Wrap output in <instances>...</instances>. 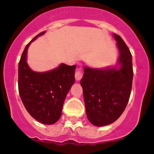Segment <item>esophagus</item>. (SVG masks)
<instances>
[{
  "label": "esophagus",
  "mask_w": 154,
  "mask_h": 154,
  "mask_svg": "<svg viewBox=\"0 0 154 154\" xmlns=\"http://www.w3.org/2000/svg\"><path fill=\"white\" fill-rule=\"evenodd\" d=\"M82 69L81 68H79V69H76L75 71V79L77 80V81H79V80L81 79L82 78Z\"/></svg>",
  "instance_id": "esophagus-1"
}]
</instances>
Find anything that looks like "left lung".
<instances>
[{
	"label": "left lung",
	"instance_id": "left-lung-1",
	"mask_svg": "<svg viewBox=\"0 0 154 154\" xmlns=\"http://www.w3.org/2000/svg\"><path fill=\"white\" fill-rule=\"evenodd\" d=\"M119 50V69L84 68L80 81L88 119L96 126H106L122 115L130 99L133 83L132 55L119 35L114 34Z\"/></svg>",
	"mask_w": 154,
	"mask_h": 154
}]
</instances>
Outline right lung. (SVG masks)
Returning a JSON list of instances; mask_svg holds the SVG:
<instances>
[{
  "label": "right lung",
  "mask_w": 154,
  "mask_h": 154,
  "mask_svg": "<svg viewBox=\"0 0 154 154\" xmlns=\"http://www.w3.org/2000/svg\"><path fill=\"white\" fill-rule=\"evenodd\" d=\"M45 31L41 32L26 45L18 64V91L22 103L30 115L43 124L56 123L69 89L75 82L76 65L62 64L46 72L31 70L27 64L30 44Z\"/></svg>",
  "instance_id": "right-lung-1"
}]
</instances>
